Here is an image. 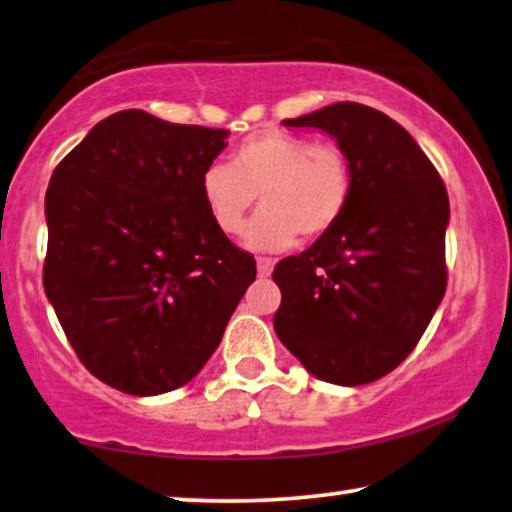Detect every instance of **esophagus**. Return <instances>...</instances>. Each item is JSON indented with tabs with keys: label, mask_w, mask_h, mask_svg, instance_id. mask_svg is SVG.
Wrapping results in <instances>:
<instances>
[{
	"label": "esophagus",
	"mask_w": 512,
	"mask_h": 512,
	"mask_svg": "<svg viewBox=\"0 0 512 512\" xmlns=\"http://www.w3.org/2000/svg\"><path fill=\"white\" fill-rule=\"evenodd\" d=\"M273 259L271 257H257V273L262 278H266V276H271V271H273Z\"/></svg>",
	"instance_id": "1"
}]
</instances>
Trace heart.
I'll return each mask as SVG.
<instances>
[{"label": "heart", "instance_id": "heart-1", "mask_svg": "<svg viewBox=\"0 0 512 512\" xmlns=\"http://www.w3.org/2000/svg\"><path fill=\"white\" fill-rule=\"evenodd\" d=\"M202 202L220 232L241 234L257 204L264 211L246 232L253 250H287L329 234L352 197V165L335 142L266 128L232 151V163H213L200 179Z\"/></svg>", "mask_w": 512, "mask_h": 512}]
</instances>
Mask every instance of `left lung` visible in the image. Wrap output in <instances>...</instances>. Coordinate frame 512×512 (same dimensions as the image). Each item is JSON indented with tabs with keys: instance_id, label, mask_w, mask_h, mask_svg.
I'll use <instances>...</instances> for the list:
<instances>
[{
	"instance_id": "left-lung-1",
	"label": "left lung",
	"mask_w": 512,
	"mask_h": 512,
	"mask_svg": "<svg viewBox=\"0 0 512 512\" xmlns=\"http://www.w3.org/2000/svg\"><path fill=\"white\" fill-rule=\"evenodd\" d=\"M335 137L352 165L340 223L273 269V329L303 368L338 386L381 379L411 354L446 292V186L414 137L361 103L285 119Z\"/></svg>"
}]
</instances>
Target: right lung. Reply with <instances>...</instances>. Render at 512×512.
<instances>
[{
  "instance_id": "obj_1",
  "label": "right lung",
  "mask_w": 512,
  "mask_h": 512,
  "mask_svg": "<svg viewBox=\"0 0 512 512\" xmlns=\"http://www.w3.org/2000/svg\"><path fill=\"white\" fill-rule=\"evenodd\" d=\"M227 135L124 110L52 172L45 296L85 368L121 393L188 384L257 276L202 202Z\"/></svg>"
}]
</instances>
